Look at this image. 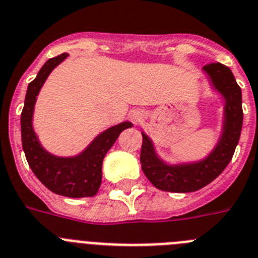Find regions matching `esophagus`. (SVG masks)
<instances>
[{
	"mask_svg": "<svg viewBox=\"0 0 258 258\" xmlns=\"http://www.w3.org/2000/svg\"><path fill=\"white\" fill-rule=\"evenodd\" d=\"M131 118L135 120V122H139V120L142 119V113H139V111H132Z\"/></svg>",
	"mask_w": 258,
	"mask_h": 258,
	"instance_id": "esophagus-1",
	"label": "esophagus"
}]
</instances>
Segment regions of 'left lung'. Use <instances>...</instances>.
Returning <instances> with one entry per match:
<instances>
[{
	"mask_svg": "<svg viewBox=\"0 0 258 258\" xmlns=\"http://www.w3.org/2000/svg\"><path fill=\"white\" fill-rule=\"evenodd\" d=\"M204 70L209 75L214 88L221 92L226 100L222 138L216 149L204 161L180 166H169L156 156L153 144L149 138L143 134L140 152L142 169L149 182L161 191L185 194L208 185L226 169L239 143L243 126L240 87L237 86L231 70L219 62L204 66Z\"/></svg>",
	"mask_w": 258,
	"mask_h": 258,
	"instance_id": "obj_1",
	"label": "left lung"
}]
</instances>
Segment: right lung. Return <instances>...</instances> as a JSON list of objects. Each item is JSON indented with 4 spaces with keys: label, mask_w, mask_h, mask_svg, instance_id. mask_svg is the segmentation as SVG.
<instances>
[{
    "label": "right lung",
    "mask_w": 258,
    "mask_h": 258,
    "mask_svg": "<svg viewBox=\"0 0 258 258\" xmlns=\"http://www.w3.org/2000/svg\"><path fill=\"white\" fill-rule=\"evenodd\" d=\"M67 55V53H63L48 59L37 76L28 84L21 116L22 145L31 170L48 189L61 196L74 199L91 197L97 194L101 185L102 161L105 154L113 147L120 132L132 127V123L123 122L110 127L98 135L82 154L71 158L51 156L40 145L32 128L36 96L39 95L51 70Z\"/></svg>",
    "instance_id": "add662e5"
}]
</instances>
